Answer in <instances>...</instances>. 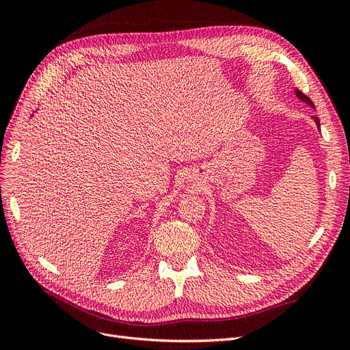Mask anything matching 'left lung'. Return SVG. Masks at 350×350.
Wrapping results in <instances>:
<instances>
[{
	"mask_svg": "<svg viewBox=\"0 0 350 350\" xmlns=\"http://www.w3.org/2000/svg\"><path fill=\"white\" fill-rule=\"evenodd\" d=\"M295 94H296V98H298L301 102H304L305 105H308L310 108H312V109H315V107H314V103H312V100L308 98V96H305V94L302 93V92H299L298 89H295ZM312 118V121L315 122V125H317V129L320 130V120L317 118V116H311Z\"/></svg>",
	"mask_w": 350,
	"mask_h": 350,
	"instance_id": "1",
	"label": "left lung"
}]
</instances>
